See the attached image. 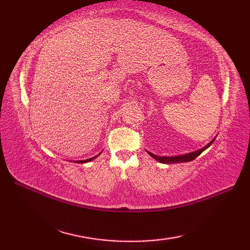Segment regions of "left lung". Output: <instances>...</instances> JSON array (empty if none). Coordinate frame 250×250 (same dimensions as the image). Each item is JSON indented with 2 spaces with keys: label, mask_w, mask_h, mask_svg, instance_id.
<instances>
[{
  "label": "left lung",
  "mask_w": 250,
  "mask_h": 250,
  "mask_svg": "<svg viewBox=\"0 0 250 250\" xmlns=\"http://www.w3.org/2000/svg\"><path fill=\"white\" fill-rule=\"evenodd\" d=\"M214 142V140L211 141L208 145H206L204 148H202V149L198 150V151H194V152H191V153H188V155H184V156H176V157H158L156 155H153V153L147 151L149 155L155 158L157 161L161 162V163H180V162H188V161H192L194 160V159L200 156L202 152H203L207 147H209V145H211V143Z\"/></svg>",
  "instance_id": "8db88e82"
}]
</instances>
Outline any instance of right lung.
<instances>
[{"mask_svg": "<svg viewBox=\"0 0 250 250\" xmlns=\"http://www.w3.org/2000/svg\"><path fill=\"white\" fill-rule=\"evenodd\" d=\"M99 156V155H98ZM94 158H97V156L95 157H92V158H90V159H87V160H82V161H78V163H83V162H88V161H91L92 159H94ZM77 162V161H76Z\"/></svg>", "mask_w": 250, "mask_h": 250, "instance_id": "1", "label": "right lung"}]
</instances>
